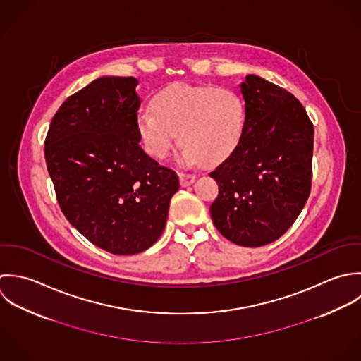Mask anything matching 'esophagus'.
<instances>
[{
  "label": "esophagus",
  "instance_id": "esophagus-1",
  "mask_svg": "<svg viewBox=\"0 0 361 361\" xmlns=\"http://www.w3.org/2000/svg\"><path fill=\"white\" fill-rule=\"evenodd\" d=\"M194 181H195V174H191V173H180V184H181L183 187L191 185Z\"/></svg>",
  "mask_w": 361,
  "mask_h": 361
}]
</instances>
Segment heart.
I'll return each instance as SVG.
<instances>
[{
    "label": "heart",
    "instance_id": "1",
    "mask_svg": "<svg viewBox=\"0 0 361 361\" xmlns=\"http://www.w3.org/2000/svg\"><path fill=\"white\" fill-rule=\"evenodd\" d=\"M150 107L140 111L137 130L145 150L157 160L169 156L178 135L187 164H220L243 141L247 109L234 89L177 82L159 90Z\"/></svg>",
    "mask_w": 361,
    "mask_h": 361
}]
</instances>
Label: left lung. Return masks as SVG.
Instances as JSON below:
<instances>
[{
  "mask_svg": "<svg viewBox=\"0 0 361 361\" xmlns=\"http://www.w3.org/2000/svg\"><path fill=\"white\" fill-rule=\"evenodd\" d=\"M241 93L245 131L237 150L209 173L219 185L211 216L231 243L261 247L283 235L308 200L314 126L302 104L272 82L248 75Z\"/></svg>",
  "mask_w": 361,
  "mask_h": 361,
  "instance_id": "obj_1",
  "label": "left lung"
}]
</instances>
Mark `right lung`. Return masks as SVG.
<instances>
[{
    "label": "right lung",
    "mask_w": 361,
    "mask_h": 361,
    "mask_svg": "<svg viewBox=\"0 0 361 361\" xmlns=\"http://www.w3.org/2000/svg\"><path fill=\"white\" fill-rule=\"evenodd\" d=\"M133 76H103L54 114L44 156L56 197L96 247L133 255L160 237L178 176L149 157L137 130L141 99Z\"/></svg>",
    "instance_id": "add662e5"
}]
</instances>
